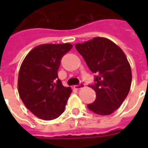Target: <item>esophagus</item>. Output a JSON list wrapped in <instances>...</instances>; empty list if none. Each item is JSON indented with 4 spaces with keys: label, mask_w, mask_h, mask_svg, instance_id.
I'll list each match as a JSON object with an SVG mask.
<instances>
[{
    "label": "esophagus",
    "mask_w": 148,
    "mask_h": 148,
    "mask_svg": "<svg viewBox=\"0 0 148 148\" xmlns=\"http://www.w3.org/2000/svg\"><path fill=\"white\" fill-rule=\"evenodd\" d=\"M83 87H85V84H84L82 82H81L80 83L78 84V85L74 86V89H76V90H80V89L83 88Z\"/></svg>",
    "instance_id": "34e87169"
}]
</instances>
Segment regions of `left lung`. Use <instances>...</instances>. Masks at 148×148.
Returning <instances> with one entry per match:
<instances>
[{
  "instance_id": "obj_1",
  "label": "left lung",
  "mask_w": 148,
  "mask_h": 148,
  "mask_svg": "<svg viewBox=\"0 0 148 148\" xmlns=\"http://www.w3.org/2000/svg\"><path fill=\"white\" fill-rule=\"evenodd\" d=\"M88 67L94 73L96 99L87 107L99 115H109L121 106L132 84V71L123 51L106 38L95 37L75 45Z\"/></svg>"
}]
</instances>
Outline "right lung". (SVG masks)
I'll use <instances>...</instances> for the list:
<instances>
[{"mask_svg": "<svg viewBox=\"0 0 148 148\" xmlns=\"http://www.w3.org/2000/svg\"><path fill=\"white\" fill-rule=\"evenodd\" d=\"M70 43L42 44L32 50L21 64L18 92L24 106L37 117L51 121L63 112L71 93L58 77L61 59Z\"/></svg>", "mask_w": 148, "mask_h": 148, "instance_id": "obj_1", "label": "right lung"}]
</instances>
